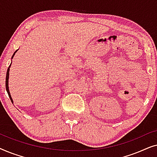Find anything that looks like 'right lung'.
<instances>
[{
  "instance_id": "obj_1",
  "label": "right lung",
  "mask_w": 157,
  "mask_h": 157,
  "mask_svg": "<svg viewBox=\"0 0 157 157\" xmlns=\"http://www.w3.org/2000/svg\"><path fill=\"white\" fill-rule=\"evenodd\" d=\"M16 52H15L14 53H13V56H12V59H13V57L14 56V55H15V53H16ZM9 70H10V66H9V68H8V70H7V73H6V91H7V92H8V96H9V98H10V101H11V102L13 103V99H12V98H11V96H10V91H9V89H8V77H9Z\"/></svg>"
}]
</instances>
